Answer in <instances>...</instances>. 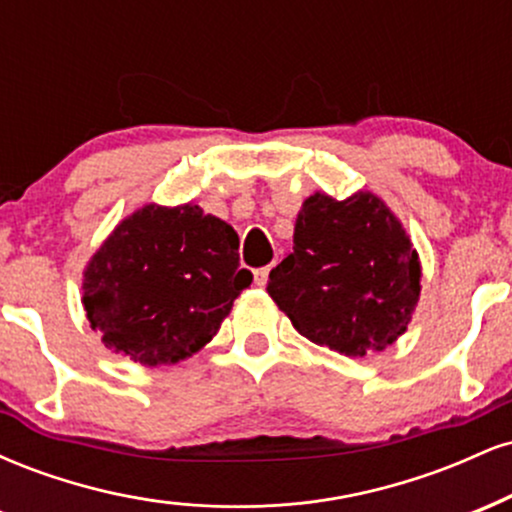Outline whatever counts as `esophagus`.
Wrapping results in <instances>:
<instances>
[{
  "label": "esophagus",
  "mask_w": 512,
  "mask_h": 512,
  "mask_svg": "<svg viewBox=\"0 0 512 512\" xmlns=\"http://www.w3.org/2000/svg\"><path fill=\"white\" fill-rule=\"evenodd\" d=\"M269 272H272V267H262V269H255V284H257V286H267Z\"/></svg>",
  "instance_id": "obj_1"
}]
</instances>
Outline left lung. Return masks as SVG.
I'll return each mask as SVG.
<instances>
[{
    "label": "left lung",
    "instance_id": "8db88e82",
    "mask_svg": "<svg viewBox=\"0 0 512 512\" xmlns=\"http://www.w3.org/2000/svg\"><path fill=\"white\" fill-rule=\"evenodd\" d=\"M267 293L313 344L344 356L383 351L407 332L419 303L414 245L373 192H315L293 228V252L269 272Z\"/></svg>",
    "mask_w": 512,
    "mask_h": 512
}]
</instances>
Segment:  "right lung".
<instances>
[{
    "label": "right lung",
    "mask_w": 512,
    "mask_h": 512,
    "mask_svg": "<svg viewBox=\"0 0 512 512\" xmlns=\"http://www.w3.org/2000/svg\"><path fill=\"white\" fill-rule=\"evenodd\" d=\"M238 233L197 204H146L117 223L84 272V310L103 344L142 366L211 342L240 291Z\"/></svg>",
    "instance_id": "1"
}]
</instances>
